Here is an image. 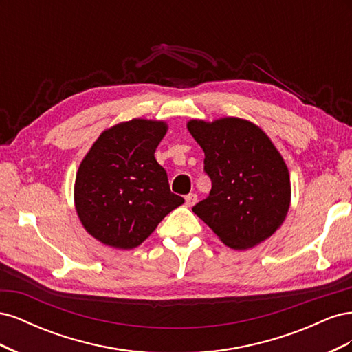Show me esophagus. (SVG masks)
<instances>
[{
	"instance_id": "34e87169",
	"label": "esophagus",
	"mask_w": 352,
	"mask_h": 352,
	"mask_svg": "<svg viewBox=\"0 0 352 352\" xmlns=\"http://www.w3.org/2000/svg\"><path fill=\"white\" fill-rule=\"evenodd\" d=\"M197 202V195L195 194H189V195H186L185 197V204L188 206V207H192L194 204Z\"/></svg>"
}]
</instances>
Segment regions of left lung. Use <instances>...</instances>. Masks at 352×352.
<instances>
[{
  "mask_svg": "<svg viewBox=\"0 0 352 352\" xmlns=\"http://www.w3.org/2000/svg\"><path fill=\"white\" fill-rule=\"evenodd\" d=\"M189 133L204 151L210 195L192 211L233 250H247L278 230L291 206L289 170L265 132L250 120L192 119Z\"/></svg>",
  "mask_w": 352,
  "mask_h": 352,
  "instance_id": "8db88e82",
  "label": "left lung"
}]
</instances>
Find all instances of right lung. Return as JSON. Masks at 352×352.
<instances>
[{"label": "right lung", "instance_id": "add662e5", "mask_svg": "<svg viewBox=\"0 0 352 352\" xmlns=\"http://www.w3.org/2000/svg\"><path fill=\"white\" fill-rule=\"evenodd\" d=\"M163 120L132 119L105 129L83 157L74 182L82 226L117 250L141 245L185 199L170 192L154 153L167 133Z\"/></svg>", "mask_w": 352, "mask_h": 352}]
</instances>
